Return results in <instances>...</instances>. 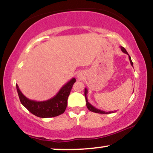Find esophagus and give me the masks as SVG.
Segmentation results:
<instances>
[{"instance_id":"esophagus-1","label":"esophagus","mask_w":153,"mask_h":153,"mask_svg":"<svg viewBox=\"0 0 153 153\" xmlns=\"http://www.w3.org/2000/svg\"><path fill=\"white\" fill-rule=\"evenodd\" d=\"M78 79H81L82 78V76L80 75H78Z\"/></svg>"}]
</instances>
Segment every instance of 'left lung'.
I'll return each mask as SVG.
<instances>
[{"label": "left lung", "instance_id": "1", "mask_svg": "<svg viewBox=\"0 0 153 153\" xmlns=\"http://www.w3.org/2000/svg\"><path fill=\"white\" fill-rule=\"evenodd\" d=\"M121 50H122V51L123 52H124L125 54H127L129 55V54H128V52H127V50H125V48H124L123 47H121ZM129 61H130V63L131 65V66H133V62L132 61H131V57L129 55ZM84 94H85V101H86V106L88 108V109L89 111H91L92 112H95V113H98V114H109V113H111V112H106L104 111H101L99 109V108H95V107L94 106H92V105L90 103L88 102V99H87V94H88V89L86 88H85V93H84Z\"/></svg>", "mask_w": 153, "mask_h": 153}]
</instances>
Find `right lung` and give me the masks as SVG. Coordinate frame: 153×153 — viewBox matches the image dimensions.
I'll list each match as a JSON object with an SVG mask.
<instances>
[{
	"mask_svg": "<svg viewBox=\"0 0 153 153\" xmlns=\"http://www.w3.org/2000/svg\"><path fill=\"white\" fill-rule=\"evenodd\" d=\"M76 80L72 78L70 81L61 88L59 92L52 99L43 101H36L26 98L16 85L17 92L21 103L32 114L40 118H50L62 114L66 109L68 99L70 93Z\"/></svg>",
	"mask_w": 153,
	"mask_h": 153,
	"instance_id": "obj_1",
	"label": "right lung"
}]
</instances>
